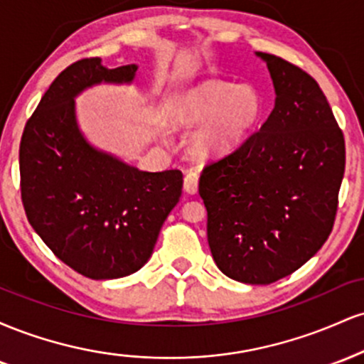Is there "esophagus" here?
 <instances>
[{
  "mask_svg": "<svg viewBox=\"0 0 364 364\" xmlns=\"http://www.w3.org/2000/svg\"><path fill=\"white\" fill-rule=\"evenodd\" d=\"M183 188H185L186 193L195 195L198 191V174L195 171H190V173L185 176V183H183Z\"/></svg>",
  "mask_w": 364,
  "mask_h": 364,
  "instance_id": "34e87169",
  "label": "esophagus"
}]
</instances>
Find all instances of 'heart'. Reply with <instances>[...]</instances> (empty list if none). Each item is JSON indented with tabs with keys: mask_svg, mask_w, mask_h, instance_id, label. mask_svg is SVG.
<instances>
[{
	"mask_svg": "<svg viewBox=\"0 0 364 364\" xmlns=\"http://www.w3.org/2000/svg\"><path fill=\"white\" fill-rule=\"evenodd\" d=\"M174 128L200 127L191 147L198 156H225L252 140L265 118V101L253 85L208 78L178 92L169 104Z\"/></svg>",
	"mask_w": 364,
	"mask_h": 364,
	"instance_id": "b5f03b06",
	"label": "heart"
}]
</instances>
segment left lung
<instances>
[{
  "mask_svg": "<svg viewBox=\"0 0 364 364\" xmlns=\"http://www.w3.org/2000/svg\"><path fill=\"white\" fill-rule=\"evenodd\" d=\"M275 106L243 147L202 171L207 237L220 272L270 284L304 265L336 220L346 145L327 97L306 72L274 54Z\"/></svg>",
  "mask_w": 364,
  "mask_h": 364,
  "instance_id": "obj_1",
  "label": "left lung"
}]
</instances>
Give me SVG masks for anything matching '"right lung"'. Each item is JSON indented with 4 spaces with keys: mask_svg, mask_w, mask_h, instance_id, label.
Masks as SVG:
<instances>
[{
    "mask_svg": "<svg viewBox=\"0 0 364 364\" xmlns=\"http://www.w3.org/2000/svg\"><path fill=\"white\" fill-rule=\"evenodd\" d=\"M139 66L106 68L85 58L58 75L20 141V190L28 223L49 250L95 281L140 270L169 212L183 174L147 173L95 149L77 123L75 97L99 83H132Z\"/></svg>",
    "mask_w": 364,
    "mask_h": 364,
    "instance_id": "1",
    "label": "right lung"
}]
</instances>
